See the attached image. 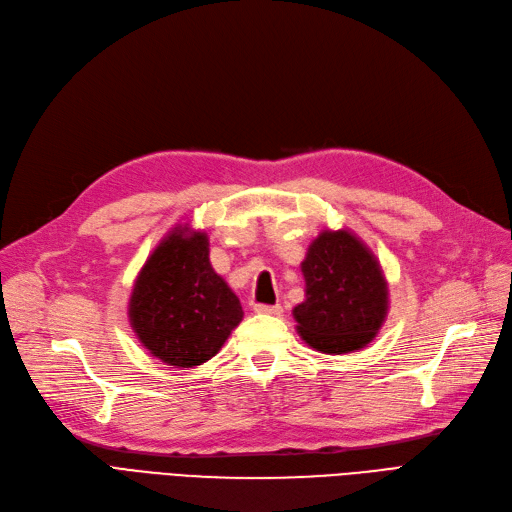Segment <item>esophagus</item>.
Segmentation results:
<instances>
[{
  "label": "esophagus",
  "instance_id": "1",
  "mask_svg": "<svg viewBox=\"0 0 512 512\" xmlns=\"http://www.w3.org/2000/svg\"><path fill=\"white\" fill-rule=\"evenodd\" d=\"M254 311L256 313H262V315H281V309L279 305H254Z\"/></svg>",
  "mask_w": 512,
  "mask_h": 512
}]
</instances>
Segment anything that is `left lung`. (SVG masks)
<instances>
[{"instance_id":"obj_1","label":"left lung","mask_w":512,"mask_h":512,"mask_svg":"<svg viewBox=\"0 0 512 512\" xmlns=\"http://www.w3.org/2000/svg\"><path fill=\"white\" fill-rule=\"evenodd\" d=\"M301 269L305 301L292 313L305 343L339 356L377 337L387 315V281L375 254L354 233L322 231Z\"/></svg>"}]
</instances>
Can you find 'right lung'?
I'll return each instance as SVG.
<instances>
[{
	"label": "right lung",
	"instance_id": "add662e5",
	"mask_svg": "<svg viewBox=\"0 0 512 512\" xmlns=\"http://www.w3.org/2000/svg\"><path fill=\"white\" fill-rule=\"evenodd\" d=\"M243 309L235 292L211 269L209 239L175 226L139 271L129 320L152 356L175 368L214 358Z\"/></svg>",
	"mask_w": 512,
	"mask_h": 512
}]
</instances>
